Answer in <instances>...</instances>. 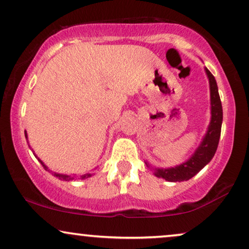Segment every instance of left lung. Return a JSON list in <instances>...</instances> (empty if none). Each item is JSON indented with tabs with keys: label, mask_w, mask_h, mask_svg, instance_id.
Here are the masks:
<instances>
[{
	"label": "left lung",
	"mask_w": 249,
	"mask_h": 249,
	"mask_svg": "<svg viewBox=\"0 0 249 249\" xmlns=\"http://www.w3.org/2000/svg\"><path fill=\"white\" fill-rule=\"evenodd\" d=\"M204 71H206L209 80L210 114H212L206 134H204L199 147L195 149V152L192 154L190 159L182 162L181 164L172 166V168H152L149 163L146 162V165L148 168H152L156 177L163 178L172 182L186 181L201 171L212 161L213 155H215L217 147H218L219 137H221L223 109L215 77L210 73V71L207 68H204Z\"/></svg>",
	"instance_id": "left-lung-1"
}]
</instances>
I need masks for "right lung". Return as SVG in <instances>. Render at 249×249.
<instances>
[{"label":"right lung","mask_w":249,"mask_h":249,"mask_svg":"<svg viewBox=\"0 0 249 249\" xmlns=\"http://www.w3.org/2000/svg\"><path fill=\"white\" fill-rule=\"evenodd\" d=\"M25 137H26V139H27V133H26V131H25ZM33 154H34V153H33ZM34 155H36V154H34ZM36 157H37V156L36 155ZM37 160H39L41 164H42L43 168H45V170H47V171H50V172H52V170H49V169H48V166L45 165V163H43L42 161H41L40 159H37ZM53 175H54L56 178L61 179V180H72V179H74V176H71V175H63V174H57V172H53ZM80 177H81V178H87V177H90V174H89V172H87V174L81 175Z\"/></svg>","instance_id":"right-lung-1"}]
</instances>
